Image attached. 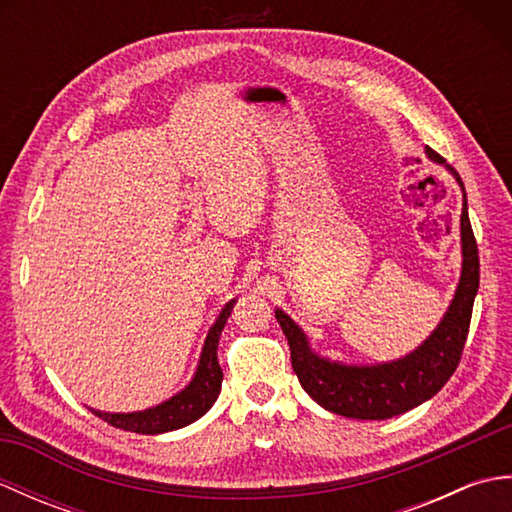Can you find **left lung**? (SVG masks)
I'll list each match as a JSON object with an SVG mask.
<instances>
[{"label": "left lung", "mask_w": 512, "mask_h": 512, "mask_svg": "<svg viewBox=\"0 0 512 512\" xmlns=\"http://www.w3.org/2000/svg\"><path fill=\"white\" fill-rule=\"evenodd\" d=\"M424 154L447 169L462 189L460 281L447 312L427 339L396 361L374 365L332 361L314 352L308 334L284 310L275 308V317L290 345L292 369L301 387L323 409L345 418L387 420L436 396L458 367L466 334H469L473 301L480 288V257H477V244L469 222L464 182L460 173L431 147H424Z\"/></svg>", "instance_id": "left-lung-1"}]
</instances>
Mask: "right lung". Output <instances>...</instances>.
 I'll use <instances>...</instances> for the list:
<instances>
[{
	"label": "right lung",
	"mask_w": 512,
	"mask_h": 512,
	"mask_svg": "<svg viewBox=\"0 0 512 512\" xmlns=\"http://www.w3.org/2000/svg\"><path fill=\"white\" fill-rule=\"evenodd\" d=\"M237 299H231L217 314L215 323L209 328L206 334L202 354L198 367L191 376V380L184 385L178 394L171 398L162 400L160 405L149 407L143 411H129V413H112V411H101L88 407L94 416H99L107 424H112L116 429L132 431V433H143V436H158V433L176 431L187 427V424L200 420L206 411L213 407V402L220 396L222 389V367L217 361V343H220V334L224 325L231 317L233 306Z\"/></svg>",
	"instance_id": "right-lung-1"
}]
</instances>
